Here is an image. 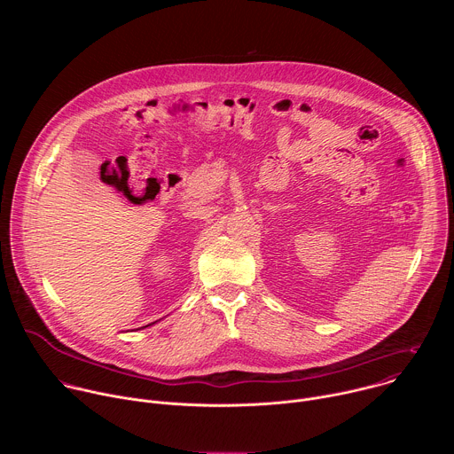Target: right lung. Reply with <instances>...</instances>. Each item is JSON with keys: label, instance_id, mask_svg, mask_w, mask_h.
Wrapping results in <instances>:
<instances>
[{"label": "right lung", "instance_id": "add662e5", "mask_svg": "<svg viewBox=\"0 0 454 454\" xmlns=\"http://www.w3.org/2000/svg\"><path fill=\"white\" fill-rule=\"evenodd\" d=\"M154 323H156V321H154ZM151 325H153V323H151ZM151 325H145V327H151ZM142 329H144V327H142Z\"/></svg>", "mask_w": 454, "mask_h": 454}]
</instances>
